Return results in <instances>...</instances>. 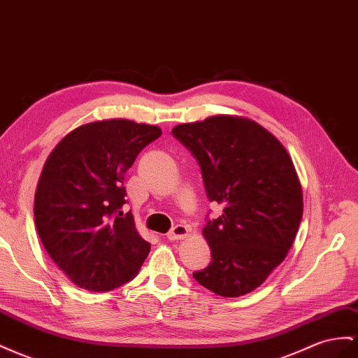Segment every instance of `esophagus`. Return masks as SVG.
Wrapping results in <instances>:
<instances>
[{
    "label": "esophagus",
    "mask_w": 358,
    "mask_h": 358,
    "mask_svg": "<svg viewBox=\"0 0 358 358\" xmlns=\"http://www.w3.org/2000/svg\"><path fill=\"white\" fill-rule=\"evenodd\" d=\"M189 234V227L188 226H183V224H176L175 227H173L169 234H167V238L170 241H178V239H183L187 238Z\"/></svg>",
    "instance_id": "esophagus-1"
}]
</instances>
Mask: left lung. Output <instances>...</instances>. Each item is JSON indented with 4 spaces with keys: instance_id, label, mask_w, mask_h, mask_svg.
Wrapping results in <instances>:
<instances>
[{
    "instance_id": "1",
    "label": "left lung",
    "mask_w": 358,
    "mask_h": 358,
    "mask_svg": "<svg viewBox=\"0 0 358 358\" xmlns=\"http://www.w3.org/2000/svg\"><path fill=\"white\" fill-rule=\"evenodd\" d=\"M171 134L197 159L208 199L223 206L203 227L212 262L192 277L221 296L255 291L287 256L303 218L291 157L271 132L239 115L182 123Z\"/></svg>"
}]
</instances>
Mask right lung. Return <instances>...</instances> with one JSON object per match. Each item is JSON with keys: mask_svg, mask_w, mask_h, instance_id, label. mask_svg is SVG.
<instances>
[{"mask_svg": "<svg viewBox=\"0 0 358 358\" xmlns=\"http://www.w3.org/2000/svg\"><path fill=\"white\" fill-rule=\"evenodd\" d=\"M155 124L128 119L85 123L48 157L34 196V221L45 250L78 287L111 291L138 274L150 244L123 214L127 173L155 141Z\"/></svg>", "mask_w": 358, "mask_h": 358, "instance_id": "obj_1", "label": "right lung"}]
</instances>
